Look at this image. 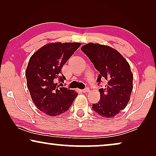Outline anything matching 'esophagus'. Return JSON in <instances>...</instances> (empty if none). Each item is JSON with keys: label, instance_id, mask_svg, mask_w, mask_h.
<instances>
[{"label": "esophagus", "instance_id": "1", "mask_svg": "<svg viewBox=\"0 0 156 156\" xmlns=\"http://www.w3.org/2000/svg\"><path fill=\"white\" fill-rule=\"evenodd\" d=\"M89 88H88V87H87V88H85L84 89H83V90H82V92L83 93L89 92Z\"/></svg>", "mask_w": 156, "mask_h": 156}]
</instances>
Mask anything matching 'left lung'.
Instances as JSON below:
<instances>
[{
	"label": "left lung",
	"instance_id": "obj_1",
	"mask_svg": "<svg viewBox=\"0 0 156 156\" xmlns=\"http://www.w3.org/2000/svg\"><path fill=\"white\" fill-rule=\"evenodd\" d=\"M81 50L99 72L97 82L106 81L105 89H99L100 100L92 108L100 116L113 118L129 103L133 90V74L124 57L115 49L99 43H88Z\"/></svg>",
	"mask_w": 156,
	"mask_h": 156
}]
</instances>
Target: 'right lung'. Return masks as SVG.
Here are the masks:
<instances>
[{
	"label": "right lung",
	"mask_w": 156,
	"mask_h": 156,
	"mask_svg": "<svg viewBox=\"0 0 156 156\" xmlns=\"http://www.w3.org/2000/svg\"><path fill=\"white\" fill-rule=\"evenodd\" d=\"M80 42H52L42 46L30 58L25 76L31 99L37 108L50 116L67 112L77 96L72 89L59 87L61 69L80 48Z\"/></svg>",
	"instance_id": "right-lung-1"
}]
</instances>
